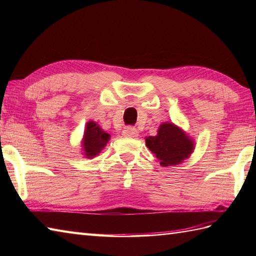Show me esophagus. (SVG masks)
<instances>
[{
  "mask_svg": "<svg viewBox=\"0 0 256 256\" xmlns=\"http://www.w3.org/2000/svg\"><path fill=\"white\" fill-rule=\"evenodd\" d=\"M123 135L128 138H136L138 135V131L134 126H126L123 130Z\"/></svg>",
  "mask_w": 256,
  "mask_h": 256,
  "instance_id": "1",
  "label": "esophagus"
}]
</instances>
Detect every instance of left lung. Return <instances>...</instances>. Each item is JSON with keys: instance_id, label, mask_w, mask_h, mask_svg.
I'll use <instances>...</instances> for the list:
<instances>
[{"instance_id": "1", "label": "left lung", "mask_w": 256, "mask_h": 256, "mask_svg": "<svg viewBox=\"0 0 256 256\" xmlns=\"http://www.w3.org/2000/svg\"><path fill=\"white\" fill-rule=\"evenodd\" d=\"M146 146L160 158L162 166L179 164L194 150L192 140L172 123H162L156 136L146 138Z\"/></svg>"}]
</instances>
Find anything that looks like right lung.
Segmentation results:
<instances>
[{"label":"right lung","instance_id":"right-lung-1","mask_svg":"<svg viewBox=\"0 0 256 256\" xmlns=\"http://www.w3.org/2000/svg\"><path fill=\"white\" fill-rule=\"evenodd\" d=\"M111 135L102 131V128L96 123L90 121L86 123L84 138V155L88 158H92L104 148Z\"/></svg>","mask_w":256,"mask_h":256}]
</instances>
